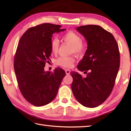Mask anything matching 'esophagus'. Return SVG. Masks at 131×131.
Instances as JSON below:
<instances>
[{"label": "esophagus", "instance_id": "34e87169", "mask_svg": "<svg viewBox=\"0 0 131 131\" xmlns=\"http://www.w3.org/2000/svg\"><path fill=\"white\" fill-rule=\"evenodd\" d=\"M65 72H66V74L67 75H69L70 73V70H69V69H66L65 70Z\"/></svg>", "mask_w": 131, "mask_h": 131}]
</instances>
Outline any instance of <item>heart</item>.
Instances as JSON below:
<instances>
[{
  "mask_svg": "<svg viewBox=\"0 0 131 131\" xmlns=\"http://www.w3.org/2000/svg\"><path fill=\"white\" fill-rule=\"evenodd\" d=\"M62 39L71 45V52L77 54L82 53L85 49V44L82 40L80 36L76 32L69 31L62 36ZM59 47V43L56 39H53L50 43V48L52 53H57ZM73 57H61L56 60L58 65L64 68H70L74 62Z\"/></svg>",
  "mask_w": 131,
  "mask_h": 131,
  "instance_id": "b5f03b06",
  "label": "heart"
}]
</instances>
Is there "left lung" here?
Returning a JSON list of instances; mask_svg holds the SVG:
<instances>
[{"instance_id":"obj_1","label":"left lung","mask_w":131,"mask_h":131,"mask_svg":"<svg viewBox=\"0 0 131 131\" xmlns=\"http://www.w3.org/2000/svg\"><path fill=\"white\" fill-rule=\"evenodd\" d=\"M77 30L87 41V49L77 68L86 73L83 78L71 71L74 96L84 106L93 108L102 104L112 92L120 66V53L112 33L98 25H88Z\"/></svg>"}]
</instances>
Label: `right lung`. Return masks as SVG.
<instances>
[{
	"label": "right lung",
	"mask_w": 131,
	"mask_h": 131,
	"mask_svg": "<svg viewBox=\"0 0 131 131\" xmlns=\"http://www.w3.org/2000/svg\"><path fill=\"white\" fill-rule=\"evenodd\" d=\"M61 25L45 23L30 27L21 37L14 58V69L19 90L36 106L49 104L56 96L65 71L59 68L45 71L51 54L52 34L63 31Z\"/></svg>",
	"instance_id": "add662e5"
}]
</instances>
